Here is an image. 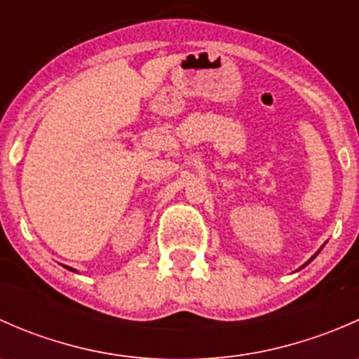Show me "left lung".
I'll use <instances>...</instances> for the list:
<instances>
[{
	"mask_svg": "<svg viewBox=\"0 0 359 359\" xmlns=\"http://www.w3.org/2000/svg\"><path fill=\"white\" fill-rule=\"evenodd\" d=\"M318 253H320V250H318V252H316V253H314V255H313V257H311V259H309V260H307V262H306V264H304V266H302V267H306V266H307V264H309V262H311V260H313V259H314V257H316V255H318Z\"/></svg>",
	"mask_w": 359,
	"mask_h": 359,
	"instance_id": "obj_1",
	"label": "left lung"
}]
</instances>
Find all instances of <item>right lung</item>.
<instances>
[{"instance_id":"add662e5","label":"right lung","mask_w":359,"mask_h":359,"mask_svg":"<svg viewBox=\"0 0 359 359\" xmlns=\"http://www.w3.org/2000/svg\"><path fill=\"white\" fill-rule=\"evenodd\" d=\"M66 269H69V271H74V269H72V267H67V266H66Z\"/></svg>"}]
</instances>
